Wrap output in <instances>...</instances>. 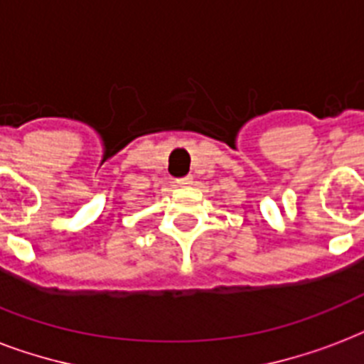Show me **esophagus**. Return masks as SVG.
I'll return each instance as SVG.
<instances>
[{"label": "esophagus", "instance_id": "1", "mask_svg": "<svg viewBox=\"0 0 364 364\" xmlns=\"http://www.w3.org/2000/svg\"><path fill=\"white\" fill-rule=\"evenodd\" d=\"M191 183H193V177L191 176L179 177V179H177V185H181V187H187V185H191Z\"/></svg>", "mask_w": 364, "mask_h": 364}]
</instances>
